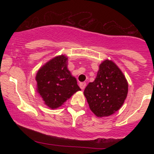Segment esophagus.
Masks as SVG:
<instances>
[{"instance_id": "obj_1", "label": "esophagus", "mask_w": 154, "mask_h": 154, "mask_svg": "<svg viewBox=\"0 0 154 154\" xmlns=\"http://www.w3.org/2000/svg\"><path fill=\"white\" fill-rule=\"evenodd\" d=\"M86 83H80V88H81L82 90L84 89V88H86Z\"/></svg>"}]
</instances>
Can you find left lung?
<instances>
[{"label":"left lung","mask_w":154,"mask_h":154,"mask_svg":"<svg viewBox=\"0 0 154 154\" xmlns=\"http://www.w3.org/2000/svg\"><path fill=\"white\" fill-rule=\"evenodd\" d=\"M128 92L125 75L113 62L106 60L99 67L97 77L84 90L90 109L97 117L111 116L123 105Z\"/></svg>","instance_id":"1"}]
</instances>
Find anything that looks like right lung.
I'll return each mask as SVG.
<instances>
[{
    "mask_svg": "<svg viewBox=\"0 0 154 154\" xmlns=\"http://www.w3.org/2000/svg\"><path fill=\"white\" fill-rule=\"evenodd\" d=\"M67 60L64 55L52 59L38 70L35 77L37 91L51 109L62 106L80 90L76 78L68 71Z\"/></svg>",
    "mask_w": 154,
    "mask_h": 154,
    "instance_id": "add662e5",
    "label": "right lung"
}]
</instances>
